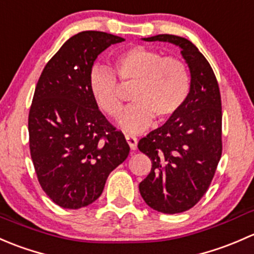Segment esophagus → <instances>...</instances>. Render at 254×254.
Listing matches in <instances>:
<instances>
[{"mask_svg": "<svg viewBox=\"0 0 254 254\" xmlns=\"http://www.w3.org/2000/svg\"><path fill=\"white\" fill-rule=\"evenodd\" d=\"M126 140H127L128 145H129V148L132 149V150H135V149H137V143H138V140H137V138L134 137V135H132V134H126Z\"/></svg>", "mask_w": 254, "mask_h": 254, "instance_id": "34e87169", "label": "esophagus"}]
</instances>
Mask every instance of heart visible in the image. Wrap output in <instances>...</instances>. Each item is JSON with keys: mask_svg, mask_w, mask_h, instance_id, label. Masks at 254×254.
Returning a JSON list of instances; mask_svg holds the SVG:
<instances>
[{"mask_svg": "<svg viewBox=\"0 0 254 254\" xmlns=\"http://www.w3.org/2000/svg\"><path fill=\"white\" fill-rule=\"evenodd\" d=\"M114 66L123 85H134V104L120 119V126L126 132H142L150 126L154 117L166 121L187 103L192 85L190 73L187 64L177 57L164 56L160 51L135 45L117 55ZM121 83L106 67H93L89 74V89L94 100L112 119L119 117L124 109Z\"/></svg>", "mask_w": 254, "mask_h": 254, "instance_id": "obj_1", "label": "heart"}]
</instances>
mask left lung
Returning a JSON list of instances; mask_svg holds the SVG:
<instances>
[{"label":"left lung","instance_id":"obj_1","mask_svg":"<svg viewBox=\"0 0 254 254\" xmlns=\"http://www.w3.org/2000/svg\"><path fill=\"white\" fill-rule=\"evenodd\" d=\"M143 40L180 46L190 67L192 85L187 103L138 143L151 160L150 174L139 184L144 202L160 213H182L204 195L221 158L220 90L213 68L190 40L169 34Z\"/></svg>","mask_w":254,"mask_h":254}]
</instances>
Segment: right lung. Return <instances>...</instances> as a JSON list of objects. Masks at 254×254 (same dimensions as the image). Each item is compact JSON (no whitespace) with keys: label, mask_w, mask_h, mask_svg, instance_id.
<instances>
[{"label":"right lung","mask_w":254,"mask_h":254,"mask_svg":"<svg viewBox=\"0 0 254 254\" xmlns=\"http://www.w3.org/2000/svg\"><path fill=\"white\" fill-rule=\"evenodd\" d=\"M124 38L82 31L46 64L28 119L29 148L39 184L64 209H79L103 193L110 172L124 163L129 145L101 114L89 89L99 54Z\"/></svg>","instance_id":"obj_1"}]
</instances>
